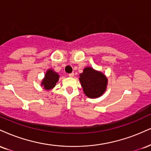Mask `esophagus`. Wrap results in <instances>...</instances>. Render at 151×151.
<instances>
[{"mask_svg": "<svg viewBox=\"0 0 151 151\" xmlns=\"http://www.w3.org/2000/svg\"><path fill=\"white\" fill-rule=\"evenodd\" d=\"M69 75V77H74V72H72V73H70L68 74Z\"/></svg>", "mask_w": 151, "mask_h": 151, "instance_id": "1", "label": "esophagus"}]
</instances>
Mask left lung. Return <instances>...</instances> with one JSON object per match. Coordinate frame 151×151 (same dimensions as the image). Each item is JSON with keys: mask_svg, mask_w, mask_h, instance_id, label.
<instances>
[{"mask_svg": "<svg viewBox=\"0 0 151 151\" xmlns=\"http://www.w3.org/2000/svg\"><path fill=\"white\" fill-rule=\"evenodd\" d=\"M79 76L83 92L88 97L95 99L105 92L108 79L101 72L91 68H86Z\"/></svg>", "mask_w": 151, "mask_h": 151, "instance_id": "obj_1", "label": "left lung"}]
</instances>
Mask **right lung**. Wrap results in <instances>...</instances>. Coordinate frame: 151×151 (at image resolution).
I'll list each match as a JSON object with an SVG mask.
<instances>
[{
	"label": "right lung",
	"instance_id": "1",
	"mask_svg": "<svg viewBox=\"0 0 151 151\" xmlns=\"http://www.w3.org/2000/svg\"><path fill=\"white\" fill-rule=\"evenodd\" d=\"M58 79H59V75L58 73L52 70H48L47 71L45 75V79L43 80L41 84L46 89H50L55 86Z\"/></svg>",
	"mask_w": 151,
	"mask_h": 151
}]
</instances>
